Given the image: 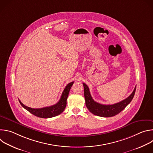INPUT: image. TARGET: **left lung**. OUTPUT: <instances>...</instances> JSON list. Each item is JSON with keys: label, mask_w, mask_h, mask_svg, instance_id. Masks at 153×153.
<instances>
[{"label": "left lung", "mask_w": 153, "mask_h": 153, "mask_svg": "<svg viewBox=\"0 0 153 153\" xmlns=\"http://www.w3.org/2000/svg\"><path fill=\"white\" fill-rule=\"evenodd\" d=\"M84 87V96L85 104L88 110L94 115L103 117H113L120 113L131 102L134 97L136 86L131 95L122 101L113 105H102L95 102L90 94L89 88L85 83H83Z\"/></svg>", "instance_id": "obj_1"}]
</instances>
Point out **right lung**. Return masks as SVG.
<instances>
[{"label": "right lung", "instance_id": "right-lung-1", "mask_svg": "<svg viewBox=\"0 0 153 153\" xmlns=\"http://www.w3.org/2000/svg\"><path fill=\"white\" fill-rule=\"evenodd\" d=\"M74 82L69 83L65 87L59 101L55 105L42 108H32L25 106L19 100L20 105L33 115L41 118H51L61 114L67 105V100Z\"/></svg>", "mask_w": 153, "mask_h": 153}]
</instances>
